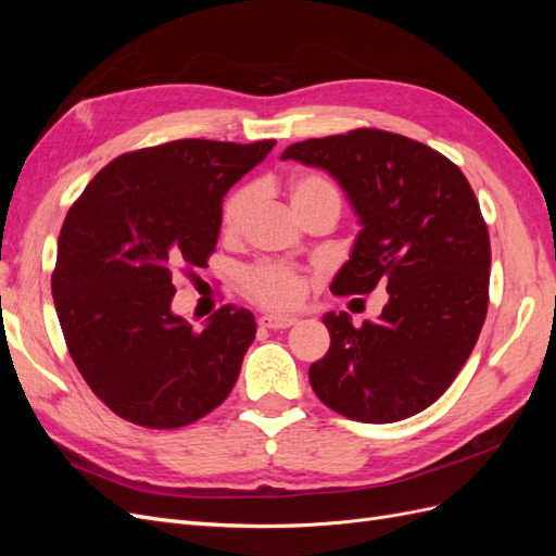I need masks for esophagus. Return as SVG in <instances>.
<instances>
[{"instance_id":"obj_1","label":"esophagus","mask_w":556,"mask_h":556,"mask_svg":"<svg viewBox=\"0 0 556 556\" xmlns=\"http://www.w3.org/2000/svg\"><path fill=\"white\" fill-rule=\"evenodd\" d=\"M296 323V317L290 315H262L260 317V327L264 329H288Z\"/></svg>"}]
</instances>
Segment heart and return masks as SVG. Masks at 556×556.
I'll return each mask as SVG.
<instances>
[{
	"instance_id": "1",
	"label": "heart",
	"mask_w": 556,
	"mask_h": 556,
	"mask_svg": "<svg viewBox=\"0 0 556 556\" xmlns=\"http://www.w3.org/2000/svg\"><path fill=\"white\" fill-rule=\"evenodd\" d=\"M255 190L252 188H241L237 192H231L225 201L223 208V231L229 233V237H237V233L243 229L248 215L255 206ZM319 199H336L339 201V192H336L333 185L315 174H301L292 178L290 182V201L292 208L296 213L306 211L311 204ZM243 285L248 294L260 301L266 308H276V311H288L301 304V299L306 296L308 290V276L296 271L292 266H282V264H257L252 266L250 271L243 276Z\"/></svg>"
}]
</instances>
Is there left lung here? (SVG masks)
Wrapping results in <instances>:
<instances>
[{"instance_id":"left-lung-1","label":"left lung","mask_w":556,"mask_h":556,"mask_svg":"<svg viewBox=\"0 0 556 556\" xmlns=\"http://www.w3.org/2000/svg\"><path fill=\"white\" fill-rule=\"evenodd\" d=\"M282 160L331 174L362 231L331 292L390 294L376 323L327 313L331 345L311 364L317 399L368 425L429 408L476 348L490 304V233L457 164L382 129L292 143Z\"/></svg>"}]
</instances>
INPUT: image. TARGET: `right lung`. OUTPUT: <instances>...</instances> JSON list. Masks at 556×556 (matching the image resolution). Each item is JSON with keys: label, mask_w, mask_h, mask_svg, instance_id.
<instances>
[{"label": "right lung", "mask_w": 556, "mask_h": 556, "mask_svg": "<svg viewBox=\"0 0 556 556\" xmlns=\"http://www.w3.org/2000/svg\"><path fill=\"white\" fill-rule=\"evenodd\" d=\"M276 141L180 139L109 162L64 217L53 301L90 390L127 422L178 429L229 396L255 315L223 306L204 329L174 315L178 271L206 266L223 197Z\"/></svg>", "instance_id": "obj_1"}]
</instances>
